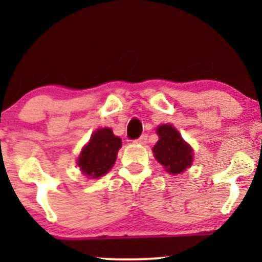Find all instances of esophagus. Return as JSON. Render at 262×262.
Segmentation results:
<instances>
[{"instance_id":"1","label":"esophagus","mask_w":262,"mask_h":262,"mask_svg":"<svg viewBox=\"0 0 262 262\" xmlns=\"http://www.w3.org/2000/svg\"><path fill=\"white\" fill-rule=\"evenodd\" d=\"M136 143L138 144H146L147 143V134H142L138 139L136 141Z\"/></svg>"}]
</instances>
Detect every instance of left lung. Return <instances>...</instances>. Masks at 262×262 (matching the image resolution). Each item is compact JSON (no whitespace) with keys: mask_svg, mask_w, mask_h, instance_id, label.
<instances>
[{"mask_svg":"<svg viewBox=\"0 0 262 262\" xmlns=\"http://www.w3.org/2000/svg\"><path fill=\"white\" fill-rule=\"evenodd\" d=\"M160 137L153 147L155 157L168 173H182L192 163V149L181 134L171 124H162L157 128Z\"/></svg>","mask_w":262,"mask_h":262,"instance_id":"1","label":"left lung"}]
</instances>
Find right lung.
I'll list each match as a JSON object with an SVG mask.
<instances>
[{"mask_svg":"<svg viewBox=\"0 0 262 262\" xmlns=\"http://www.w3.org/2000/svg\"><path fill=\"white\" fill-rule=\"evenodd\" d=\"M121 139L110 128L97 129L90 142L82 148L77 165L82 173L91 179L104 176L114 166Z\"/></svg>","mask_w":262,"mask_h":262,"instance_id":"obj_1","label":"right lung"}]
</instances>
